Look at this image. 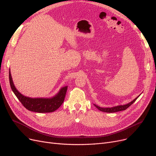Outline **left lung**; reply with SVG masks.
I'll list each match as a JSON object with an SVG mask.
<instances>
[{"mask_svg":"<svg viewBox=\"0 0 156 156\" xmlns=\"http://www.w3.org/2000/svg\"><path fill=\"white\" fill-rule=\"evenodd\" d=\"M139 96H138L137 98H135L133 101H132L131 102H130L129 103H128L127 105H120V106H114L112 108H101L100 106H97L96 105H94V106H96L98 109L101 112H106V113H114V112H120V111H123L126 110L127 108L129 107L137 99V98Z\"/></svg>","mask_w":156,"mask_h":156,"instance_id":"obj_1","label":"left lung"}]
</instances>
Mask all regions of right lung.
<instances>
[{"label": "right lung", "instance_id": "right-lung-1", "mask_svg": "<svg viewBox=\"0 0 156 156\" xmlns=\"http://www.w3.org/2000/svg\"><path fill=\"white\" fill-rule=\"evenodd\" d=\"M9 78L10 86L12 92L21 102L23 106L29 111L37 113H50L57 110L63 103L67 86L62 87L58 93L51 98H30L26 97L20 93L12 82L9 71Z\"/></svg>", "mask_w": 156, "mask_h": 156}]
</instances>
